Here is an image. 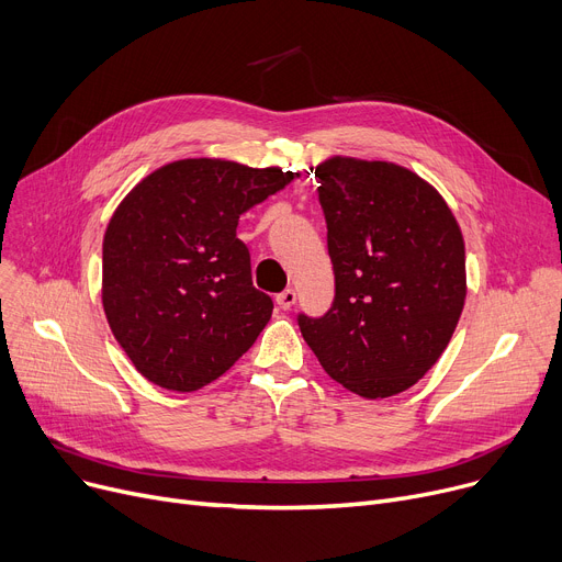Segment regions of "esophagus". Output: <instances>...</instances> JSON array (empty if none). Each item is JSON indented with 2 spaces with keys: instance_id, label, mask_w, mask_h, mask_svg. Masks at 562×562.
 <instances>
[{
  "instance_id": "34e87169",
  "label": "esophagus",
  "mask_w": 562,
  "mask_h": 562,
  "mask_svg": "<svg viewBox=\"0 0 562 562\" xmlns=\"http://www.w3.org/2000/svg\"><path fill=\"white\" fill-rule=\"evenodd\" d=\"M276 303H278L280 310H291L293 305H296V291L284 289L282 293H278V296H276Z\"/></svg>"
}]
</instances>
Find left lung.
Wrapping results in <instances>:
<instances>
[{
  "instance_id": "obj_1",
  "label": "left lung",
  "mask_w": 562,
  "mask_h": 562,
  "mask_svg": "<svg viewBox=\"0 0 562 562\" xmlns=\"http://www.w3.org/2000/svg\"><path fill=\"white\" fill-rule=\"evenodd\" d=\"M328 223L335 303L301 314L326 373L362 398L422 380L447 350L467 299L464 239L447 200L392 161L335 155L314 166Z\"/></svg>"
}]
</instances>
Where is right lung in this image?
Segmentation results:
<instances>
[{
  "label": "right lung",
  "instance_id": "add662e5",
  "mask_svg": "<svg viewBox=\"0 0 562 562\" xmlns=\"http://www.w3.org/2000/svg\"><path fill=\"white\" fill-rule=\"evenodd\" d=\"M293 177L278 166L177 159L115 206L102 244V307L143 378L195 392L255 344L273 301L252 286L236 225Z\"/></svg>",
  "mask_w": 562,
  "mask_h": 562
}]
</instances>
